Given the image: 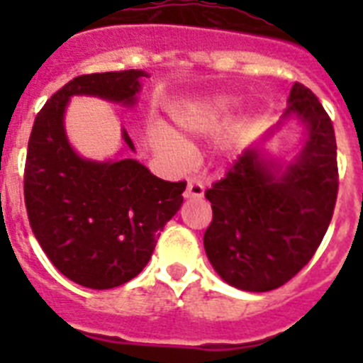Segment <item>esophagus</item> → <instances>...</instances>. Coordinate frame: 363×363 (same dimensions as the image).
Instances as JSON below:
<instances>
[{"label":"esophagus","instance_id":"obj_1","mask_svg":"<svg viewBox=\"0 0 363 363\" xmlns=\"http://www.w3.org/2000/svg\"><path fill=\"white\" fill-rule=\"evenodd\" d=\"M203 192H205V187L200 179H194V178L189 179L187 191H185V198H201L203 196Z\"/></svg>","mask_w":363,"mask_h":363}]
</instances>
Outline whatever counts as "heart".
Returning a JSON list of instances; mask_svg holds the SVG:
<instances>
[{"instance_id":"b5f03b06","label":"heart","mask_w":363,"mask_h":363,"mask_svg":"<svg viewBox=\"0 0 363 363\" xmlns=\"http://www.w3.org/2000/svg\"><path fill=\"white\" fill-rule=\"evenodd\" d=\"M234 104L236 98L227 92L205 96L191 107L172 114L178 130L172 133L167 127H154L149 134L150 145L174 165H184L189 156V145L185 143L187 138L213 133L221 120L229 114Z\"/></svg>"}]
</instances>
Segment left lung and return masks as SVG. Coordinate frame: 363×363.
Masks as SVG:
<instances>
[{"label":"left lung","instance_id":"1","mask_svg":"<svg viewBox=\"0 0 363 363\" xmlns=\"http://www.w3.org/2000/svg\"><path fill=\"white\" fill-rule=\"evenodd\" d=\"M291 118L307 133L293 162L251 147L205 191L213 207L205 252L236 289L265 293L287 284L309 264L331 223L338 194L333 121L311 89L294 83L284 116L262 142Z\"/></svg>","mask_w":363,"mask_h":363}]
</instances>
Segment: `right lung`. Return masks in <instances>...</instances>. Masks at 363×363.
Here are the masks:
<instances>
[{
  "mask_svg": "<svg viewBox=\"0 0 363 363\" xmlns=\"http://www.w3.org/2000/svg\"><path fill=\"white\" fill-rule=\"evenodd\" d=\"M143 70L83 74L38 112L25 162L23 192L32 233L54 267L89 289L138 277L165 223L184 203L185 182H165L133 158L92 162L70 147L63 116L72 96L133 107ZM125 147L134 152L127 130Z\"/></svg>",
  "mask_w": 363,
  "mask_h": 363,
  "instance_id": "1",
  "label": "right lung"
}]
</instances>
